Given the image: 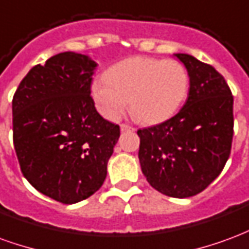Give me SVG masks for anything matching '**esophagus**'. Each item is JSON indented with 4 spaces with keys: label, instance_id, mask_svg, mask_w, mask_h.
<instances>
[{
    "label": "esophagus",
    "instance_id": "obj_1",
    "mask_svg": "<svg viewBox=\"0 0 249 249\" xmlns=\"http://www.w3.org/2000/svg\"><path fill=\"white\" fill-rule=\"evenodd\" d=\"M120 129H121V132H133V130H135L132 126H129V125L126 124H121Z\"/></svg>",
    "mask_w": 249,
    "mask_h": 249
}]
</instances>
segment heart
<instances>
[{
  "label": "heart",
  "mask_w": 249,
  "mask_h": 249,
  "mask_svg": "<svg viewBox=\"0 0 249 249\" xmlns=\"http://www.w3.org/2000/svg\"><path fill=\"white\" fill-rule=\"evenodd\" d=\"M105 81L92 85L93 101L105 119L119 120L129 101L135 119L149 125L172 117L189 89L181 62L152 57H130L114 64L105 73Z\"/></svg>",
  "instance_id": "heart-1"
}]
</instances>
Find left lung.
I'll use <instances>...</instances> for the list:
<instances>
[{
	"mask_svg": "<svg viewBox=\"0 0 249 249\" xmlns=\"http://www.w3.org/2000/svg\"><path fill=\"white\" fill-rule=\"evenodd\" d=\"M187 68L188 100L176 116L137 130L142 175L171 197L197 195L219 176L233 136V97L213 66L184 53L173 54Z\"/></svg>",
	"mask_w": 249,
	"mask_h": 249,
	"instance_id": "obj_1",
	"label": "left lung"
}]
</instances>
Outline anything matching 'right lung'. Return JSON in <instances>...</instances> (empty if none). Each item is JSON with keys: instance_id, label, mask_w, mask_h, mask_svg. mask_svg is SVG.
<instances>
[{"instance_id": "1", "label": "right lung", "mask_w": 249, "mask_h": 249, "mask_svg": "<svg viewBox=\"0 0 249 249\" xmlns=\"http://www.w3.org/2000/svg\"><path fill=\"white\" fill-rule=\"evenodd\" d=\"M97 62L64 52L36 65L14 93L13 142L19 167L33 187L62 204L97 192L120 137L90 97Z\"/></svg>"}]
</instances>
